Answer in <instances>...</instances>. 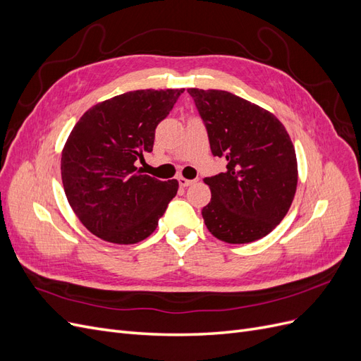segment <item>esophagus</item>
<instances>
[{"mask_svg": "<svg viewBox=\"0 0 361 361\" xmlns=\"http://www.w3.org/2000/svg\"><path fill=\"white\" fill-rule=\"evenodd\" d=\"M178 180H179V185H180V187H182V188H187V187H190V185H192V183H194V180H190V179H185V178H182V176H180V178H179Z\"/></svg>", "mask_w": 361, "mask_h": 361, "instance_id": "obj_1", "label": "esophagus"}]
</instances>
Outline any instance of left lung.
Here are the masks:
<instances>
[{
	"instance_id": "8db88e82",
	"label": "left lung",
	"mask_w": 361,
	"mask_h": 361,
	"mask_svg": "<svg viewBox=\"0 0 361 361\" xmlns=\"http://www.w3.org/2000/svg\"><path fill=\"white\" fill-rule=\"evenodd\" d=\"M203 118L214 157L227 170L204 178L211 202L202 215L216 239L248 244L267 236L285 218L298 183L292 140L265 108L224 90L188 89Z\"/></svg>"
}]
</instances>
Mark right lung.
<instances>
[{"label":"right lung","mask_w":361,"mask_h":361,"mask_svg":"<svg viewBox=\"0 0 361 361\" xmlns=\"http://www.w3.org/2000/svg\"><path fill=\"white\" fill-rule=\"evenodd\" d=\"M183 89L135 90L93 105L61 152V180L75 215L97 238L129 245L154 233L179 182L135 173L155 129Z\"/></svg>","instance_id":"1"}]
</instances>
